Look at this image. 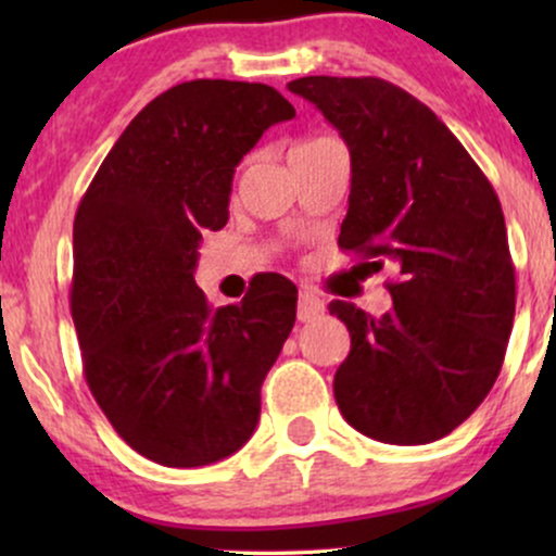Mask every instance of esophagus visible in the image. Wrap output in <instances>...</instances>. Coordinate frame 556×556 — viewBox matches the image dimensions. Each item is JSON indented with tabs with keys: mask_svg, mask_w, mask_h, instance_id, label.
Returning <instances> with one entry per match:
<instances>
[{
	"mask_svg": "<svg viewBox=\"0 0 556 556\" xmlns=\"http://www.w3.org/2000/svg\"><path fill=\"white\" fill-rule=\"evenodd\" d=\"M324 314V300L314 290H300L298 300V318L300 321H314Z\"/></svg>",
	"mask_w": 556,
	"mask_h": 556,
	"instance_id": "34e87169",
	"label": "esophagus"
}]
</instances>
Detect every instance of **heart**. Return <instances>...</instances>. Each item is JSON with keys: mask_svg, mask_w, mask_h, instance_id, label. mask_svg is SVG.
<instances>
[{"mask_svg": "<svg viewBox=\"0 0 556 556\" xmlns=\"http://www.w3.org/2000/svg\"><path fill=\"white\" fill-rule=\"evenodd\" d=\"M324 143H331L329 138H308V140H303V143H298L295 149L292 151H303V149H314V146H324Z\"/></svg>", "mask_w": 556, "mask_h": 556, "instance_id": "heart-1", "label": "heart"}]
</instances>
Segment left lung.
Returning a JSON list of instances; mask_svg holds the SVG:
<instances>
[{"label": "left lung", "instance_id": "left-lung-1", "mask_svg": "<svg viewBox=\"0 0 556 556\" xmlns=\"http://www.w3.org/2000/svg\"><path fill=\"white\" fill-rule=\"evenodd\" d=\"M287 88L316 104L350 149L340 248L371 258V269L392 261L400 274L384 316L329 303L350 331L337 405L376 442H437L494 387L513 331L500 198L450 127L392 83L308 75Z\"/></svg>", "mask_w": 556, "mask_h": 556}]
</instances>
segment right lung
<instances>
[{
  "instance_id": "add662e5",
  "label": "right lung",
  "mask_w": 556,
  "mask_h": 556,
  "mask_svg": "<svg viewBox=\"0 0 556 556\" xmlns=\"http://www.w3.org/2000/svg\"><path fill=\"white\" fill-rule=\"evenodd\" d=\"M292 117L264 83H180L125 127L75 214L86 381L114 431L167 468L225 460L253 437L295 324L298 290L279 274L216 311L193 279L201 232L229 219L235 167Z\"/></svg>"
}]
</instances>
